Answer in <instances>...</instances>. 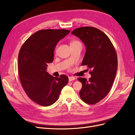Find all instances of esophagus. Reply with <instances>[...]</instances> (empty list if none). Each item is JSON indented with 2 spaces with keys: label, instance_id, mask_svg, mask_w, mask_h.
<instances>
[{
  "label": "esophagus",
  "instance_id": "34e87169",
  "mask_svg": "<svg viewBox=\"0 0 135 135\" xmlns=\"http://www.w3.org/2000/svg\"><path fill=\"white\" fill-rule=\"evenodd\" d=\"M75 79V78L74 76H69V81H71L73 80H74Z\"/></svg>",
  "mask_w": 135,
  "mask_h": 135
}]
</instances>
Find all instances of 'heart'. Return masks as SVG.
Here are the masks:
<instances>
[{"label": "heart", "mask_w": 135, "mask_h": 135, "mask_svg": "<svg viewBox=\"0 0 135 135\" xmlns=\"http://www.w3.org/2000/svg\"><path fill=\"white\" fill-rule=\"evenodd\" d=\"M77 43H80L78 40H72L70 42V45L71 44H77Z\"/></svg>", "instance_id": "obj_1"}]
</instances>
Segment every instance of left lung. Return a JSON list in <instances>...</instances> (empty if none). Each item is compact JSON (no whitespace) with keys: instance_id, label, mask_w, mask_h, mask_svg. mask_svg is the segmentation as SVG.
<instances>
[{"instance_id":"8db88e82","label":"left lung","mask_w":135,"mask_h":135,"mask_svg":"<svg viewBox=\"0 0 135 135\" xmlns=\"http://www.w3.org/2000/svg\"><path fill=\"white\" fill-rule=\"evenodd\" d=\"M71 34L80 38L86 47L81 66L91 69L89 80L78 78L82 84L80 97L85 103L95 104L107 96L115 79L118 67L115 50L108 36L96 27H81Z\"/></svg>"}]
</instances>
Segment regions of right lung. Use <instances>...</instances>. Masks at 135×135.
<instances>
[{"label": "right lung", "mask_w": 135, "mask_h": 135, "mask_svg": "<svg viewBox=\"0 0 135 135\" xmlns=\"http://www.w3.org/2000/svg\"><path fill=\"white\" fill-rule=\"evenodd\" d=\"M70 31L65 29L40 30L31 35L20 50L18 70L22 86L31 100L43 107L54 104L68 83L66 75L54 77L46 70L47 64L54 61L57 44Z\"/></svg>", "instance_id": "right-lung-1"}]
</instances>
